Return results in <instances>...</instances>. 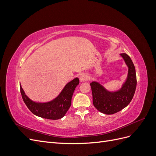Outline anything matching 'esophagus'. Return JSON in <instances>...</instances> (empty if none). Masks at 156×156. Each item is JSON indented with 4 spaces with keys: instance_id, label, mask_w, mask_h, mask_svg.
Masks as SVG:
<instances>
[{
    "instance_id": "1",
    "label": "esophagus",
    "mask_w": 156,
    "mask_h": 156,
    "mask_svg": "<svg viewBox=\"0 0 156 156\" xmlns=\"http://www.w3.org/2000/svg\"><path fill=\"white\" fill-rule=\"evenodd\" d=\"M88 79V75L86 73H82L80 75V76H79V80L81 82L86 81H87Z\"/></svg>"
}]
</instances>
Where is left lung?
Masks as SVG:
<instances>
[{
  "instance_id": "1",
  "label": "left lung",
  "mask_w": 156,
  "mask_h": 156,
  "mask_svg": "<svg viewBox=\"0 0 156 156\" xmlns=\"http://www.w3.org/2000/svg\"><path fill=\"white\" fill-rule=\"evenodd\" d=\"M120 55L128 67L126 81L120 90L109 92L98 82L90 83L94 106L103 114L112 115L123 109L131 102L135 92L136 77L134 64L127 54Z\"/></svg>"
}]
</instances>
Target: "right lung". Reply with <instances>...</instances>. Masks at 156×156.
<instances>
[{"mask_svg":"<svg viewBox=\"0 0 156 156\" xmlns=\"http://www.w3.org/2000/svg\"><path fill=\"white\" fill-rule=\"evenodd\" d=\"M79 83V79L75 78L64 87L57 97L47 103H36L32 101L27 97L21 85L20 91L23 101L33 114L44 119L58 120L62 119L69 108L73 92Z\"/></svg>","mask_w":156,"mask_h":156,"instance_id":"1","label":"right lung"}]
</instances>
